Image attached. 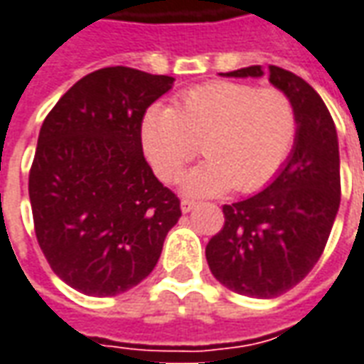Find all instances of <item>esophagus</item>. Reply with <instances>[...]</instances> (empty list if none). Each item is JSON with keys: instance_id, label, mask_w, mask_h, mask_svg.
I'll list each match as a JSON object with an SVG mask.
<instances>
[{"instance_id": "34e87169", "label": "esophagus", "mask_w": 364, "mask_h": 364, "mask_svg": "<svg viewBox=\"0 0 364 364\" xmlns=\"http://www.w3.org/2000/svg\"><path fill=\"white\" fill-rule=\"evenodd\" d=\"M195 207H197V203H195V200H189V199L181 200V210H183V213H191V210H193Z\"/></svg>"}]
</instances>
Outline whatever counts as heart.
<instances>
[{
  "instance_id": "obj_1",
  "label": "heart",
  "mask_w": 364,
  "mask_h": 364,
  "mask_svg": "<svg viewBox=\"0 0 364 364\" xmlns=\"http://www.w3.org/2000/svg\"><path fill=\"white\" fill-rule=\"evenodd\" d=\"M297 138L296 104L276 86L217 80L181 94L175 108L154 106L141 120L147 161L164 181H175L199 154L183 189L208 197L228 189L254 193L276 177Z\"/></svg>"
}]
</instances>
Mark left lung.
<instances>
[{
	"mask_svg": "<svg viewBox=\"0 0 364 364\" xmlns=\"http://www.w3.org/2000/svg\"><path fill=\"white\" fill-rule=\"evenodd\" d=\"M264 75L296 104V144L266 189L223 207L225 225L205 254L223 286L270 299L299 284L323 254L341 203V175L331 114L304 78L274 65L223 73L236 78Z\"/></svg>",
	"mask_w": 364,
	"mask_h": 364,
	"instance_id": "1",
	"label": "left lung"
}]
</instances>
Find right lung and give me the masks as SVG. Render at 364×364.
I'll return each instance as SVG.
<instances>
[{"instance_id":"add662e5","label":"right lung","mask_w":364,"mask_h":364,"mask_svg":"<svg viewBox=\"0 0 364 364\" xmlns=\"http://www.w3.org/2000/svg\"><path fill=\"white\" fill-rule=\"evenodd\" d=\"M173 76L106 67L45 118L29 171L35 235L53 272L86 296H118L156 268L179 199L144 157L141 120Z\"/></svg>"}]
</instances>
